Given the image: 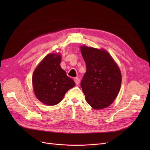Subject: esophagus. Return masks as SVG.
<instances>
[{"mask_svg":"<svg viewBox=\"0 0 150 150\" xmlns=\"http://www.w3.org/2000/svg\"><path fill=\"white\" fill-rule=\"evenodd\" d=\"M74 82L76 83V85H78L79 84V82H80V79L79 78H74Z\"/></svg>","mask_w":150,"mask_h":150,"instance_id":"obj_1","label":"esophagus"}]
</instances>
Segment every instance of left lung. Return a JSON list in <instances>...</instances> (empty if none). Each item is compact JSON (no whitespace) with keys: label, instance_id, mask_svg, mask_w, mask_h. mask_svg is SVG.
Returning a JSON list of instances; mask_svg holds the SVG:
<instances>
[{"label":"left lung","instance_id":"8db88e82","mask_svg":"<svg viewBox=\"0 0 150 150\" xmlns=\"http://www.w3.org/2000/svg\"><path fill=\"white\" fill-rule=\"evenodd\" d=\"M81 51L86 64V72L81 82L86 100L96 110L105 108L120 92V70L104 50L82 46Z\"/></svg>","mask_w":150,"mask_h":150}]
</instances>
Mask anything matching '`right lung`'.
<instances>
[{
  "mask_svg": "<svg viewBox=\"0 0 150 150\" xmlns=\"http://www.w3.org/2000/svg\"><path fill=\"white\" fill-rule=\"evenodd\" d=\"M61 61L59 54H49L33 73L34 93L45 104L56 105L62 100L67 91L75 86L74 81L61 67Z\"/></svg>",
  "mask_w": 150,
  "mask_h": 150,
  "instance_id": "add662e5",
  "label": "right lung"
}]
</instances>
